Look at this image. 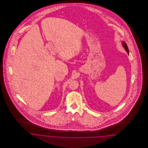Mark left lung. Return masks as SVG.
Segmentation results:
<instances>
[{"mask_svg": "<svg viewBox=\"0 0 148 148\" xmlns=\"http://www.w3.org/2000/svg\"><path fill=\"white\" fill-rule=\"evenodd\" d=\"M122 45H123V47L125 48V51H127V54L129 55V49H128V48H127V44H126L125 42H122Z\"/></svg>", "mask_w": 148, "mask_h": 148, "instance_id": "obj_1", "label": "left lung"}]
</instances>
